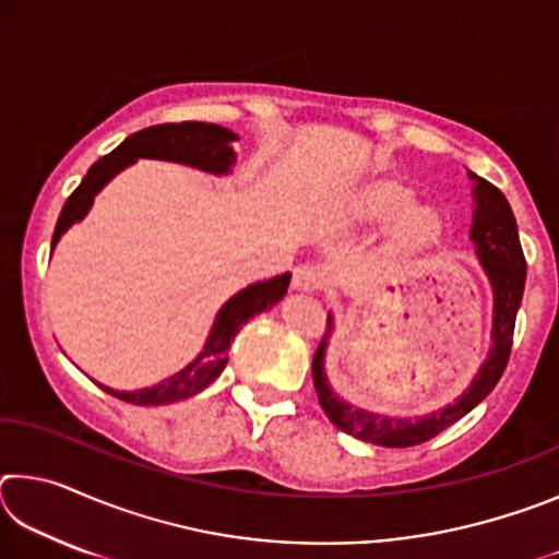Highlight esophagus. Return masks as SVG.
<instances>
[{
  "instance_id": "1",
  "label": "esophagus",
  "mask_w": 559,
  "mask_h": 559,
  "mask_svg": "<svg viewBox=\"0 0 559 559\" xmlns=\"http://www.w3.org/2000/svg\"><path fill=\"white\" fill-rule=\"evenodd\" d=\"M293 288L298 293H316L320 288V273L310 266H298L293 271Z\"/></svg>"
}]
</instances>
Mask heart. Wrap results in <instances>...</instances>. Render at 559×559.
<instances>
[{
	"label": "heart",
	"instance_id": "b5f03b06",
	"mask_svg": "<svg viewBox=\"0 0 559 559\" xmlns=\"http://www.w3.org/2000/svg\"><path fill=\"white\" fill-rule=\"evenodd\" d=\"M414 197V187L402 177L380 175L365 179L362 185L340 197L333 214L343 229H370L392 222V251L421 253L441 243L447 222L433 204H412Z\"/></svg>",
	"mask_w": 559,
	"mask_h": 559
}]
</instances>
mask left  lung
Returning a JSON list of instances; mask_svg holds the SVG:
<instances>
[{"label": "left lung", "instance_id": "obj_1", "mask_svg": "<svg viewBox=\"0 0 559 559\" xmlns=\"http://www.w3.org/2000/svg\"><path fill=\"white\" fill-rule=\"evenodd\" d=\"M468 177L476 182V187H473L476 210H473L471 241L476 246L480 266H484L490 288H493V328H490V349L486 362L480 365L478 374L473 377V382L461 392L456 402L427 416L402 419V416L357 409V406L340 400L328 382L325 349L328 337L333 333V316H328L323 343L318 345L313 357V384L328 419L345 433H353L355 439L390 449H406L429 441L443 429H449L451 424H456L461 416H466L473 406L484 402L506 372L510 347H513L515 316L525 288V257L518 239L513 210H510L503 192L484 177H476L473 173H468Z\"/></svg>", "mask_w": 559, "mask_h": 559}]
</instances>
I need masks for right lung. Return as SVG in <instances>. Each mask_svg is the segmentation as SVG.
Returning a JSON list of instances; mask_svg holds the SVG:
<instances>
[{
  "label": "right lung",
  "mask_w": 559,
  "mask_h": 559,
  "mask_svg": "<svg viewBox=\"0 0 559 559\" xmlns=\"http://www.w3.org/2000/svg\"><path fill=\"white\" fill-rule=\"evenodd\" d=\"M236 132L226 130L214 122H165V126H153L140 132H132L130 138L112 150L110 155L100 157L96 165L88 169L83 182L73 189V194L66 200L63 210L56 222L51 249L59 243L61 236L71 229L75 222H81L88 214L93 200L106 187L120 169L130 167L135 159H167V163L189 165L212 175H229L236 163V153L231 143ZM290 283V273L273 276L269 281H259L253 286H246L222 306L214 318L210 337L202 347V353L189 362L185 370L165 377L153 386H143L135 392H118L106 384H98L100 390L118 396L122 402L140 404V406H157L173 404L187 396L200 394L206 390L229 362V347L234 343L243 323H249L253 316L271 310L276 302L286 296Z\"/></svg>",
  "instance_id": "obj_1"
}]
</instances>
